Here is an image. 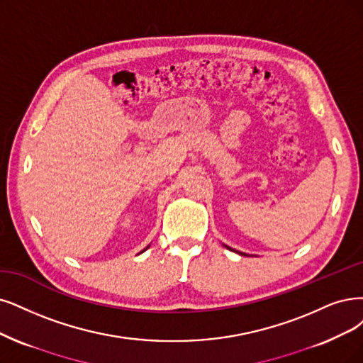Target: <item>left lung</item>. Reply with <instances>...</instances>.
I'll return each instance as SVG.
<instances>
[{
	"instance_id": "1",
	"label": "left lung",
	"mask_w": 363,
	"mask_h": 363,
	"mask_svg": "<svg viewBox=\"0 0 363 363\" xmlns=\"http://www.w3.org/2000/svg\"><path fill=\"white\" fill-rule=\"evenodd\" d=\"M227 248H229V250H232V248H230V247H227ZM232 251H235V250H232ZM239 254H242V252H239Z\"/></svg>"
}]
</instances>
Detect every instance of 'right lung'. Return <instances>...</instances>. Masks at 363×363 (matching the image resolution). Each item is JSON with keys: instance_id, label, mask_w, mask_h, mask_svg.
Instances as JSON below:
<instances>
[{"instance_id": "1", "label": "right lung", "mask_w": 363, "mask_h": 363, "mask_svg": "<svg viewBox=\"0 0 363 363\" xmlns=\"http://www.w3.org/2000/svg\"><path fill=\"white\" fill-rule=\"evenodd\" d=\"M146 248H147V247H146ZM143 251H145V250H143Z\"/></svg>"}]
</instances>
